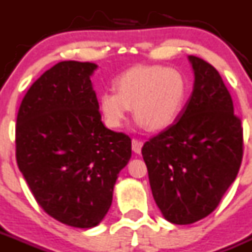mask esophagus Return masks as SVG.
<instances>
[{"instance_id": "34e87169", "label": "esophagus", "mask_w": 252, "mask_h": 252, "mask_svg": "<svg viewBox=\"0 0 252 252\" xmlns=\"http://www.w3.org/2000/svg\"><path fill=\"white\" fill-rule=\"evenodd\" d=\"M142 146H143L142 141H138V139H133L132 141V150L133 152H136V154H141Z\"/></svg>"}]
</instances>
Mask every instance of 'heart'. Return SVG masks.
I'll return each instance as SVG.
<instances>
[{
  "instance_id": "b5f03b06",
  "label": "heart",
  "mask_w": 252,
  "mask_h": 252,
  "mask_svg": "<svg viewBox=\"0 0 252 252\" xmlns=\"http://www.w3.org/2000/svg\"><path fill=\"white\" fill-rule=\"evenodd\" d=\"M116 92L100 96V111L109 128L118 129L126 123L130 109L139 126L164 130L174 124L187 98L188 83L177 69L161 65H137L122 73L114 82Z\"/></svg>"
}]
</instances>
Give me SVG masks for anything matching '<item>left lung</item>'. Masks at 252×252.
Here are the masks:
<instances>
[{
	"instance_id": "obj_1",
	"label": "left lung",
	"mask_w": 252,
	"mask_h": 252,
	"mask_svg": "<svg viewBox=\"0 0 252 252\" xmlns=\"http://www.w3.org/2000/svg\"><path fill=\"white\" fill-rule=\"evenodd\" d=\"M188 59L194 73L189 100L177 122L142 147L156 205L182 225L217 209L244 156V129L220 74L202 59Z\"/></svg>"
}]
</instances>
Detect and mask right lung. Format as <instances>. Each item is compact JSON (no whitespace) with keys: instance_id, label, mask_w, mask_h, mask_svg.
Here are the masks:
<instances>
[{"instance_id":"obj_1","label":"right lung","mask_w":252,"mask_h":252,"mask_svg":"<svg viewBox=\"0 0 252 252\" xmlns=\"http://www.w3.org/2000/svg\"><path fill=\"white\" fill-rule=\"evenodd\" d=\"M94 63L61 61L44 71L19 107L16 161L32 193L56 220L92 228L107 214L118 174L132 156L124 133L101 122Z\"/></svg>"}]
</instances>
